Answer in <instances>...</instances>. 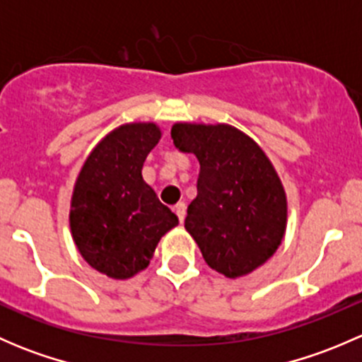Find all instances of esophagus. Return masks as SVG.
<instances>
[{
	"instance_id": "esophagus-1",
	"label": "esophagus",
	"mask_w": 362,
	"mask_h": 362,
	"mask_svg": "<svg viewBox=\"0 0 362 362\" xmlns=\"http://www.w3.org/2000/svg\"><path fill=\"white\" fill-rule=\"evenodd\" d=\"M185 211H187V204H185L184 202H178L177 204H175V214H177L178 221L180 222H184Z\"/></svg>"
}]
</instances>
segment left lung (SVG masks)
<instances>
[{
	"instance_id": "obj_1",
	"label": "left lung",
	"mask_w": 362,
	"mask_h": 362,
	"mask_svg": "<svg viewBox=\"0 0 362 362\" xmlns=\"http://www.w3.org/2000/svg\"><path fill=\"white\" fill-rule=\"evenodd\" d=\"M173 145L199 160L185 229L215 272L236 279L268 261L286 233L287 202L264 152L226 124H175Z\"/></svg>"
}]
</instances>
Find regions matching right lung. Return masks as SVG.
I'll list each match as a JSON object with an SVG mask.
<instances>
[{
    "label": "right lung",
    "mask_w": 362,
    "mask_h": 362,
    "mask_svg": "<svg viewBox=\"0 0 362 362\" xmlns=\"http://www.w3.org/2000/svg\"><path fill=\"white\" fill-rule=\"evenodd\" d=\"M156 124H126L96 145L83 164L71 198L69 226L82 257L112 279L147 268L160 236L178 218L141 177L158 145Z\"/></svg>",
    "instance_id": "add662e5"
}]
</instances>
